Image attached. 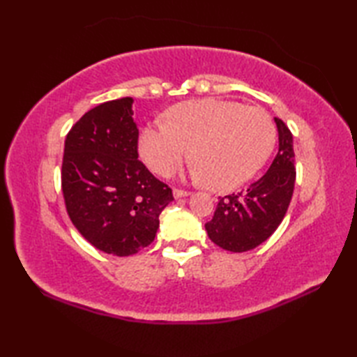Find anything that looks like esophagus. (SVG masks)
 <instances>
[{"label":"esophagus","mask_w":357,"mask_h":357,"mask_svg":"<svg viewBox=\"0 0 357 357\" xmlns=\"http://www.w3.org/2000/svg\"><path fill=\"white\" fill-rule=\"evenodd\" d=\"M173 196L176 199L179 198H187V196H190V192H185V190H179V188H174L173 190Z\"/></svg>","instance_id":"34e87169"}]
</instances>
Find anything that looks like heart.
I'll return each mask as SVG.
<instances>
[{
  "instance_id": "b5f03b06",
  "label": "heart",
  "mask_w": 357,
  "mask_h": 357,
  "mask_svg": "<svg viewBox=\"0 0 357 357\" xmlns=\"http://www.w3.org/2000/svg\"><path fill=\"white\" fill-rule=\"evenodd\" d=\"M276 126L267 112L234 101L206 98L176 104L165 121L147 124L138 150L158 174L173 173L192 153L195 176L215 190H233L268 161Z\"/></svg>"
}]
</instances>
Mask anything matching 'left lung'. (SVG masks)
<instances>
[{
	"label": "left lung",
	"instance_id": "1",
	"mask_svg": "<svg viewBox=\"0 0 357 357\" xmlns=\"http://www.w3.org/2000/svg\"><path fill=\"white\" fill-rule=\"evenodd\" d=\"M275 123L279 150L267 173L245 192L219 198L213 219L206 224L208 238L229 252L261 245L276 231L290 206L296 181L293 135L282 119L275 118Z\"/></svg>",
	"mask_w": 357,
	"mask_h": 357
}]
</instances>
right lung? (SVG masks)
<instances>
[{
	"label": "right lung",
	"instance_id": "obj_1",
	"mask_svg": "<svg viewBox=\"0 0 357 357\" xmlns=\"http://www.w3.org/2000/svg\"><path fill=\"white\" fill-rule=\"evenodd\" d=\"M133 98L96 105L64 144L63 193L73 225L90 244L130 256L153 242L172 188L138 161Z\"/></svg>",
	"mask_w": 357,
	"mask_h": 357
}]
</instances>
